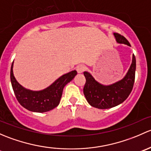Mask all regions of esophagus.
<instances>
[{
  "label": "esophagus",
  "mask_w": 151,
  "mask_h": 151,
  "mask_svg": "<svg viewBox=\"0 0 151 151\" xmlns=\"http://www.w3.org/2000/svg\"><path fill=\"white\" fill-rule=\"evenodd\" d=\"M85 69H86V67H85V65H79L76 67V70H77V72L78 73H83V71L85 70Z\"/></svg>",
  "instance_id": "obj_1"
}]
</instances>
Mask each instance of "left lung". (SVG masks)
Listing matches in <instances>:
<instances>
[{
	"label": "left lung",
	"instance_id": "8db88e82",
	"mask_svg": "<svg viewBox=\"0 0 151 151\" xmlns=\"http://www.w3.org/2000/svg\"><path fill=\"white\" fill-rule=\"evenodd\" d=\"M116 41L131 46L129 41L119 33H113ZM136 70V59L132 56V62L128 72L121 81L110 85H102L97 82L89 73H83L86 83L83 94L90 105L99 109H108L120 105L129 97L133 88Z\"/></svg>",
	"mask_w": 151,
	"mask_h": 151
}]
</instances>
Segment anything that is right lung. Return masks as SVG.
Returning a JSON list of instances; mask_svg holds the SVG:
<instances>
[{
    "instance_id": "1",
    "label": "right lung",
    "mask_w": 151,
    "mask_h": 151,
    "mask_svg": "<svg viewBox=\"0 0 151 151\" xmlns=\"http://www.w3.org/2000/svg\"><path fill=\"white\" fill-rule=\"evenodd\" d=\"M76 75V70L68 73L41 91H32L21 86L14 76L13 63L11 68L10 77L14 92L20 105L29 111L44 113L58 106L65 86Z\"/></svg>"
}]
</instances>
